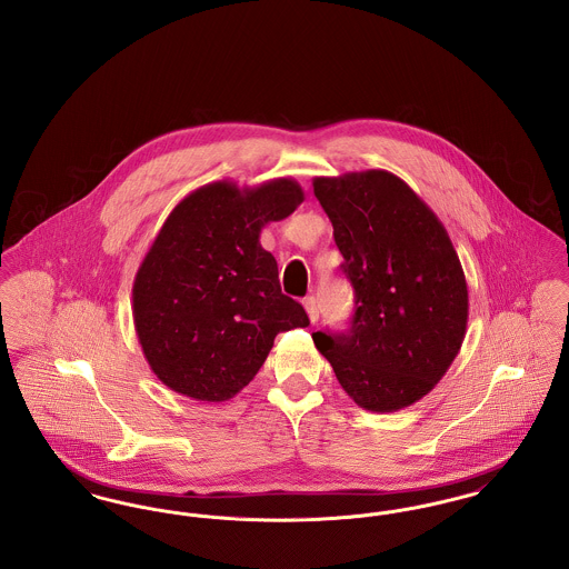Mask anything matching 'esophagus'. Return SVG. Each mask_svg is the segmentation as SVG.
Returning <instances> with one entry per match:
<instances>
[{
    "instance_id": "1",
    "label": "esophagus",
    "mask_w": 569,
    "mask_h": 569,
    "mask_svg": "<svg viewBox=\"0 0 569 569\" xmlns=\"http://www.w3.org/2000/svg\"><path fill=\"white\" fill-rule=\"evenodd\" d=\"M302 307H305V311H307V316H309V320H311V325H316L318 320H320V311H318V305H316V298L307 297L302 300Z\"/></svg>"
}]
</instances>
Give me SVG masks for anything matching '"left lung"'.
<instances>
[{
	"label": "left lung",
	"mask_w": 569,
	"mask_h": 569,
	"mask_svg": "<svg viewBox=\"0 0 569 569\" xmlns=\"http://www.w3.org/2000/svg\"><path fill=\"white\" fill-rule=\"evenodd\" d=\"M356 307L346 332H313L341 388L369 411L429 395L457 358L469 318L457 249L427 202L388 170L316 177Z\"/></svg>",
	"instance_id": "8db88e82"
}]
</instances>
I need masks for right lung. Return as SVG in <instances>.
Here are the masks:
<instances>
[{
  "mask_svg": "<svg viewBox=\"0 0 569 569\" xmlns=\"http://www.w3.org/2000/svg\"><path fill=\"white\" fill-rule=\"evenodd\" d=\"M302 200L290 177L256 188L216 181L166 217L132 286L136 335L163 386L228 401L256 378L279 332L309 326L302 305L281 295L277 262L260 244L262 228Z\"/></svg>",
  "mask_w": 569,
  "mask_h": 569,
  "instance_id": "1",
  "label": "right lung"
}]
</instances>
